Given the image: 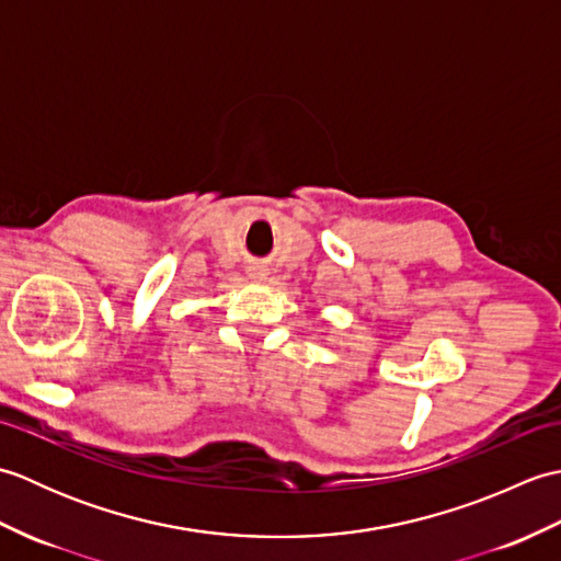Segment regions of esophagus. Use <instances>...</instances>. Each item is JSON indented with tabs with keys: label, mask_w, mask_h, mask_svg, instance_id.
I'll return each mask as SVG.
<instances>
[{
	"label": "esophagus",
	"mask_w": 561,
	"mask_h": 561,
	"mask_svg": "<svg viewBox=\"0 0 561 561\" xmlns=\"http://www.w3.org/2000/svg\"><path fill=\"white\" fill-rule=\"evenodd\" d=\"M248 274H250V277H253V279H262V277H265V272H262L260 267H250Z\"/></svg>",
	"instance_id": "esophagus-1"
}]
</instances>
